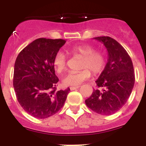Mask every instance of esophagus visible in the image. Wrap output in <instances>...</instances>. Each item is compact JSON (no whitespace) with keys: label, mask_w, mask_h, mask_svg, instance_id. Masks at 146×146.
I'll use <instances>...</instances> for the list:
<instances>
[{"label":"esophagus","mask_w":146,"mask_h":146,"mask_svg":"<svg viewBox=\"0 0 146 146\" xmlns=\"http://www.w3.org/2000/svg\"><path fill=\"white\" fill-rule=\"evenodd\" d=\"M78 88H80V86H73V87H70V90H71V91H73V90L77 89Z\"/></svg>","instance_id":"obj_1"}]
</instances>
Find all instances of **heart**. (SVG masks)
Returning a JSON list of instances; mask_svg holds the SVG:
<instances>
[{
  "label": "heart",
  "instance_id": "heart-1",
  "mask_svg": "<svg viewBox=\"0 0 146 146\" xmlns=\"http://www.w3.org/2000/svg\"><path fill=\"white\" fill-rule=\"evenodd\" d=\"M68 53L74 57L80 58V69L79 72H72L67 74L63 79V83L66 86H76L89 79L93 74H100L104 69L106 64L105 55L101 51L94 50L91 45H77L66 50ZM54 69L60 74L67 69V60L65 54L58 52L52 60Z\"/></svg>",
  "mask_w": 146,
  "mask_h": 146
}]
</instances>
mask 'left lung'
<instances>
[{"instance_id": "obj_1", "label": "left lung", "mask_w": 146, "mask_h": 146, "mask_svg": "<svg viewBox=\"0 0 146 146\" xmlns=\"http://www.w3.org/2000/svg\"><path fill=\"white\" fill-rule=\"evenodd\" d=\"M102 42L108 52L105 68L96 80L97 89L86 100L93 111L109 115L126 104L135 84V72L131 58L116 40L109 36L95 37Z\"/></svg>"}]
</instances>
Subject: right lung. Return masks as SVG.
Here are the masks:
<instances>
[{
	"label": "right lung",
	"instance_id": "add662e5",
	"mask_svg": "<svg viewBox=\"0 0 146 146\" xmlns=\"http://www.w3.org/2000/svg\"><path fill=\"white\" fill-rule=\"evenodd\" d=\"M66 43L61 38H39L26 46L17 57L13 86L25 112L37 118L52 116L63 108L70 89L58 91V78L52 60Z\"/></svg>",
	"mask_w": 146,
	"mask_h": 146
}]
</instances>
